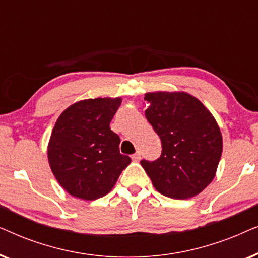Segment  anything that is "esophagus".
I'll use <instances>...</instances> for the list:
<instances>
[{"label":"esophagus","instance_id":"1","mask_svg":"<svg viewBox=\"0 0 258 258\" xmlns=\"http://www.w3.org/2000/svg\"><path fill=\"white\" fill-rule=\"evenodd\" d=\"M132 158H133V161H140L141 160V153H140V151H137V153L134 154Z\"/></svg>","mask_w":258,"mask_h":258}]
</instances>
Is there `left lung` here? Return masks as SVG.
Masks as SVG:
<instances>
[{"label":"left lung","mask_w":258,"mask_h":258,"mask_svg":"<svg viewBox=\"0 0 258 258\" xmlns=\"http://www.w3.org/2000/svg\"><path fill=\"white\" fill-rule=\"evenodd\" d=\"M146 117L162 142L155 161H141L155 189L175 200L196 196L213 181L222 135L209 110L185 93H149Z\"/></svg>","instance_id":"1"}]
</instances>
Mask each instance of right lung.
I'll use <instances>...</instances> for the list:
<instances>
[{
	"label": "right lung",
	"instance_id": "add662e5",
	"mask_svg": "<svg viewBox=\"0 0 258 258\" xmlns=\"http://www.w3.org/2000/svg\"><path fill=\"white\" fill-rule=\"evenodd\" d=\"M121 98H90L59 116L48 146L52 174L70 195L93 201L112 189L130 164L119 154V137L110 129Z\"/></svg>",
	"mask_w": 258,
	"mask_h": 258
}]
</instances>
